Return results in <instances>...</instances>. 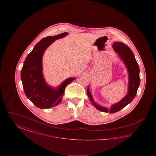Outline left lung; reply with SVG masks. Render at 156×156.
<instances>
[{
    "label": "left lung",
    "mask_w": 156,
    "mask_h": 156,
    "mask_svg": "<svg viewBox=\"0 0 156 156\" xmlns=\"http://www.w3.org/2000/svg\"><path fill=\"white\" fill-rule=\"evenodd\" d=\"M112 47L115 52L118 54L120 57L123 61L128 70L129 82L127 95L118 103L114 104L112 106L110 110H108L106 108L102 107L98 105L94 101L88 87L87 90V93L90 102L97 109L100 111L106 113L110 112L111 113L119 111L125 108L127 104H129L133 101L137 94V89L139 87L140 82V78L139 76V67L135 58L133 52L131 50V49L127 45L121 42L114 43Z\"/></svg>",
    "instance_id": "obj_1"
}]
</instances>
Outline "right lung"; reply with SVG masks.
I'll return each instance as SVG.
<instances>
[{
	"label": "right lung",
	"mask_w": 156,
	"mask_h": 156,
	"mask_svg": "<svg viewBox=\"0 0 156 156\" xmlns=\"http://www.w3.org/2000/svg\"><path fill=\"white\" fill-rule=\"evenodd\" d=\"M68 34L67 32L41 39L34 46L24 62L21 79L24 93L32 103L40 109H48L57 106L61 101L65 88L75 80H66L58 88L53 89L45 82L42 73V57L46 48L56 39Z\"/></svg>",
	"instance_id": "right-lung-1"
}]
</instances>
